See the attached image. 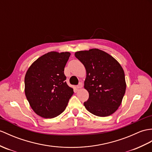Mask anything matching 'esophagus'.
Here are the masks:
<instances>
[{
    "instance_id": "34e87169",
    "label": "esophagus",
    "mask_w": 152,
    "mask_h": 152,
    "mask_svg": "<svg viewBox=\"0 0 152 152\" xmlns=\"http://www.w3.org/2000/svg\"><path fill=\"white\" fill-rule=\"evenodd\" d=\"M83 87V83H80L78 86H77V89H81V88Z\"/></svg>"
}]
</instances>
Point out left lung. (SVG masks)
<instances>
[{
    "instance_id": "left-lung-1",
    "label": "left lung",
    "mask_w": 152,
    "mask_h": 152,
    "mask_svg": "<svg viewBox=\"0 0 152 152\" xmlns=\"http://www.w3.org/2000/svg\"><path fill=\"white\" fill-rule=\"evenodd\" d=\"M86 70L84 88L89 99L83 105L88 111L104 117L112 115L122 104L126 92L125 75L121 64L103 50L91 48L75 52Z\"/></svg>"
}]
</instances>
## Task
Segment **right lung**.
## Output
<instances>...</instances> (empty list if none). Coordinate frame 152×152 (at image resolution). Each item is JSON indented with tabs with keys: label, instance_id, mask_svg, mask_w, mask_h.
<instances>
[{
	"label": "right lung",
	"instance_id": "add662e5",
	"mask_svg": "<svg viewBox=\"0 0 152 152\" xmlns=\"http://www.w3.org/2000/svg\"><path fill=\"white\" fill-rule=\"evenodd\" d=\"M69 52H50L37 59L24 77V93L36 113L45 118L56 117L65 111L74 91L68 86L64 68Z\"/></svg>",
	"mask_w": 152,
	"mask_h": 152
}]
</instances>
